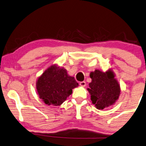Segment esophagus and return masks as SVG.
<instances>
[{
	"instance_id": "1",
	"label": "esophagus",
	"mask_w": 146,
	"mask_h": 146,
	"mask_svg": "<svg viewBox=\"0 0 146 146\" xmlns=\"http://www.w3.org/2000/svg\"><path fill=\"white\" fill-rule=\"evenodd\" d=\"M80 86H86V82L85 81H82V82H80Z\"/></svg>"
}]
</instances>
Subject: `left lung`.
<instances>
[{"instance_id":"left-lung-1","label":"left lung","mask_w":146,"mask_h":146,"mask_svg":"<svg viewBox=\"0 0 146 146\" xmlns=\"http://www.w3.org/2000/svg\"><path fill=\"white\" fill-rule=\"evenodd\" d=\"M92 82L87 88L90 99L98 110H104L113 105L119 98L121 88L111 70L106 72L96 69L90 73Z\"/></svg>"}]
</instances>
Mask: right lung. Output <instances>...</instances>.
Segmentation results:
<instances>
[{"mask_svg":"<svg viewBox=\"0 0 146 146\" xmlns=\"http://www.w3.org/2000/svg\"><path fill=\"white\" fill-rule=\"evenodd\" d=\"M78 86L77 82L67 74L66 69L56 64L45 70L36 82L39 98L48 106H60Z\"/></svg>","mask_w":146,"mask_h":146,"instance_id":"1","label":"right lung"}]
</instances>
